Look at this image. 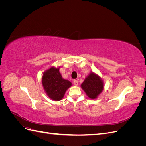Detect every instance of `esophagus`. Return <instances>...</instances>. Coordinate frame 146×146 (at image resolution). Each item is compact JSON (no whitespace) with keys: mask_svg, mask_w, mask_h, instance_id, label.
<instances>
[{"mask_svg":"<svg viewBox=\"0 0 146 146\" xmlns=\"http://www.w3.org/2000/svg\"><path fill=\"white\" fill-rule=\"evenodd\" d=\"M74 85L77 86L78 85V80H74Z\"/></svg>","mask_w":146,"mask_h":146,"instance_id":"1","label":"esophagus"}]
</instances>
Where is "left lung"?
<instances>
[{
    "label": "left lung",
    "mask_w": 146,
    "mask_h": 146,
    "mask_svg": "<svg viewBox=\"0 0 146 146\" xmlns=\"http://www.w3.org/2000/svg\"><path fill=\"white\" fill-rule=\"evenodd\" d=\"M82 89L91 99H96L103 90V82L100 78L92 72L82 84Z\"/></svg>",
    "instance_id": "left-lung-1"
}]
</instances>
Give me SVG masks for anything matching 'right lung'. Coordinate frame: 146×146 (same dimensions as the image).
<instances>
[{"instance_id":"1","label":"right lung","mask_w":146,"mask_h":146,"mask_svg":"<svg viewBox=\"0 0 146 146\" xmlns=\"http://www.w3.org/2000/svg\"><path fill=\"white\" fill-rule=\"evenodd\" d=\"M42 83L48 96L55 100L62 99L66 91L72 85L69 81L62 78L59 68L54 67L44 73Z\"/></svg>"}]
</instances>
